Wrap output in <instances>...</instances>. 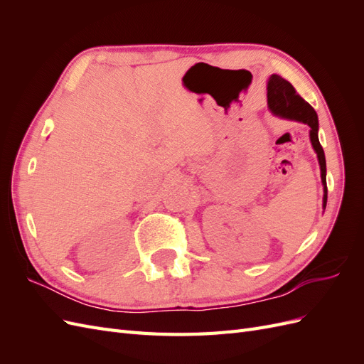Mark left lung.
Masks as SVG:
<instances>
[{
  "instance_id": "1",
  "label": "left lung",
  "mask_w": 364,
  "mask_h": 364,
  "mask_svg": "<svg viewBox=\"0 0 364 364\" xmlns=\"http://www.w3.org/2000/svg\"><path fill=\"white\" fill-rule=\"evenodd\" d=\"M267 106L273 115L285 118L310 127V141L317 155L318 167H321V178L323 185V200L322 208H326L328 188H326V161L323 149L318 142V119L314 109L297 94L290 82L282 79L278 74H272L267 82Z\"/></svg>"
}]
</instances>
